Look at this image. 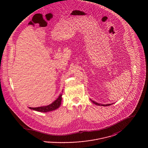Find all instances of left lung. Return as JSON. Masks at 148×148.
<instances>
[{"label":"left lung","instance_id":"8db88e82","mask_svg":"<svg viewBox=\"0 0 148 148\" xmlns=\"http://www.w3.org/2000/svg\"><path fill=\"white\" fill-rule=\"evenodd\" d=\"M90 100L92 101V102L94 103V104H95V105H97V106H110V105H112V104H106V105H104V104H99L98 103H97V102H95V101H93V100H92L90 99Z\"/></svg>","mask_w":148,"mask_h":148}]
</instances>
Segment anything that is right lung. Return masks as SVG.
Returning a JSON list of instances; mask_svg holds the SVG:
<instances>
[{
	"label": "right lung",
	"mask_w": 148,
	"mask_h": 148,
	"mask_svg": "<svg viewBox=\"0 0 148 148\" xmlns=\"http://www.w3.org/2000/svg\"><path fill=\"white\" fill-rule=\"evenodd\" d=\"M63 92V91H62ZM62 94H60L59 97L57 98L56 100H55L53 103L50 104L49 106H40V107H37V108H31L29 107V108L32 110H34L37 112H48L52 110H54L56 109H58L60 106L61 105V102H62Z\"/></svg>",
	"instance_id": "add662e5"
}]
</instances>
